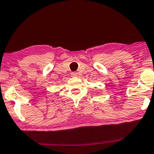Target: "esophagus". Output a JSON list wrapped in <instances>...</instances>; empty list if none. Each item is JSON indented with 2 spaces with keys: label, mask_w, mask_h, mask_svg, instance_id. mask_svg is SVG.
<instances>
[{
  "label": "esophagus",
  "mask_w": 154,
  "mask_h": 154,
  "mask_svg": "<svg viewBox=\"0 0 154 154\" xmlns=\"http://www.w3.org/2000/svg\"><path fill=\"white\" fill-rule=\"evenodd\" d=\"M71 75H72V76H77L78 73H77L76 72H72V73H71Z\"/></svg>",
  "instance_id": "obj_1"
}]
</instances>
